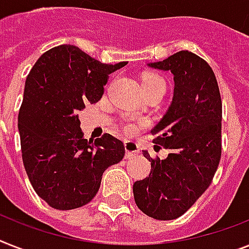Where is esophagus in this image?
<instances>
[{
    "label": "esophagus",
    "mask_w": 249,
    "mask_h": 249,
    "mask_svg": "<svg viewBox=\"0 0 249 249\" xmlns=\"http://www.w3.org/2000/svg\"><path fill=\"white\" fill-rule=\"evenodd\" d=\"M124 150H126V157L131 158L140 153V146L133 141H126L124 142Z\"/></svg>",
    "instance_id": "esophagus-1"
}]
</instances>
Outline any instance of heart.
<instances>
[{
    "instance_id": "obj_1",
    "label": "heart",
    "mask_w": 249,
    "mask_h": 249,
    "mask_svg": "<svg viewBox=\"0 0 249 249\" xmlns=\"http://www.w3.org/2000/svg\"><path fill=\"white\" fill-rule=\"evenodd\" d=\"M153 83H164V81L161 77H159V76H157V75H147L143 77L142 85H145V84H153ZM136 129L137 128L135 124H128V126L126 127L127 133H135L136 132Z\"/></svg>"
}]
</instances>
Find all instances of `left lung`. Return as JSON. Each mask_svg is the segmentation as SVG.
Returning <instances> with one entry per match:
<instances>
[{"label":"left lung","instance_id":"8db88e82","mask_svg":"<svg viewBox=\"0 0 249 249\" xmlns=\"http://www.w3.org/2000/svg\"><path fill=\"white\" fill-rule=\"evenodd\" d=\"M149 67L170 71L173 99L151 129L154 143L169 150L153 159L151 172L133 183L137 207L158 220L182 216L210 186L221 157V98L215 73L197 54L180 51Z\"/></svg>","mask_w":249,"mask_h":249}]
</instances>
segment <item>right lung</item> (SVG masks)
I'll list each match as a JSON object with an SVG mask.
<instances>
[{"mask_svg": "<svg viewBox=\"0 0 249 249\" xmlns=\"http://www.w3.org/2000/svg\"><path fill=\"white\" fill-rule=\"evenodd\" d=\"M127 62L107 65L71 44L43 53L30 70L18 110L22 161L33 188L57 210L94 198L104 170L124 157L109 133L84 139L79 112L104 94L109 75Z\"/></svg>", "mask_w": 249, "mask_h": 249, "instance_id": "add662e5", "label": "right lung"}]
</instances>
